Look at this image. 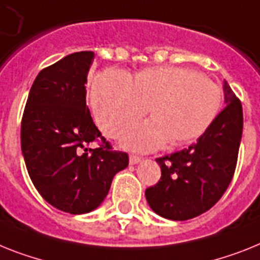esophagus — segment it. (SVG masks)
I'll use <instances>...</instances> for the list:
<instances>
[{
	"instance_id": "obj_1",
	"label": "esophagus",
	"mask_w": 260,
	"mask_h": 260,
	"mask_svg": "<svg viewBox=\"0 0 260 260\" xmlns=\"http://www.w3.org/2000/svg\"><path fill=\"white\" fill-rule=\"evenodd\" d=\"M139 162H141V157L131 154V156H129V164H131V165H136V164H139Z\"/></svg>"
}]
</instances>
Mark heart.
Wrapping results in <instances>:
<instances>
[{
	"label": "heart",
	"instance_id": "1",
	"mask_svg": "<svg viewBox=\"0 0 260 260\" xmlns=\"http://www.w3.org/2000/svg\"><path fill=\"white\" fill-rule=\"evenodd\" d=\"M93 115L108 137H117L147 113L153 119L137 124L123 137V145L139 152L158 149L171 140H197L217 119L221 88L185 67L145 69L131 80L120 70H106L91 88Z\"/></svg>",
	"mask_w": 260,
	"mask_h": 260
}]
</instances>
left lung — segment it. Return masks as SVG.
Masks as SVG:
<instances>
[{
  "label": "left lung",
  "instance_id": "1",
  "mask_svg": "<svg viewBox=\"0 0 260 260\" xmlns=\"http://www.w3.org/2000/svg\"><path fill=\"white\" fill-rule=\"evenodd\" d=\"M224 108L189 148L156 158L158 184L145 190L150 209L172 221H186L217 204L234 176L243 131L242 104L223 82Z\"/></svg>",
  "mask_w": 260,
  "mask_h": 260
}]
</instances>
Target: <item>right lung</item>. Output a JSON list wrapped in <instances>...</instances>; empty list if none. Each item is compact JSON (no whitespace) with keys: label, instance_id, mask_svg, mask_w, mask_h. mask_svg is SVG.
Segmentation results:
<instances>
[{"label":"right lung","instance_id":"obj_1","mask_svg":"<svg viewBox=\"0 0 260 260\" xmlns=\"http://www.w3.org/2000/svg\"><path fill=\"white\" fill-rule=\"evenodd\" d=\"M95 54L64 56L37 75L21 124V149L32 184L58 210L84 214L110 191L128 154L111 150L86 104V84ZM102 138L96 150L86 145Z\"/></svg>","mask_w":260,"mask_h":260}]
</instances>
